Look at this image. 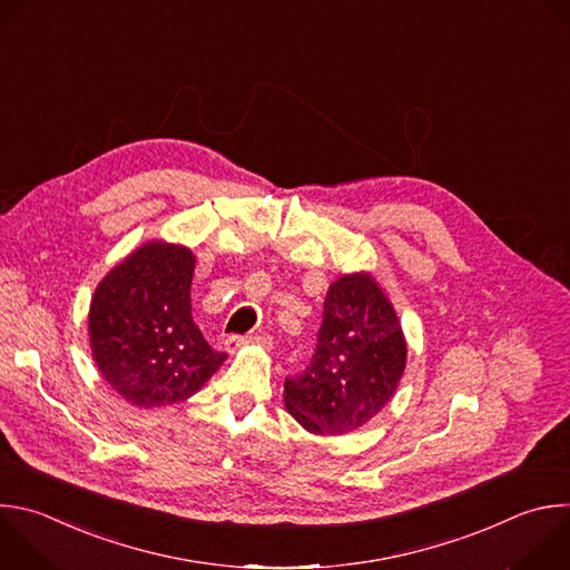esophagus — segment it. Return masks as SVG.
<instances>
[{
  "mask_svg": "<svg viewBox=\"0 0 570 570\" xmlns=\"http://www.w3.org/2000/svg\"><path fill=\"white\" fill-rule=\"evenodd\" d=\"M248 344H271V337L266 333H255V335H230L226 342H224V348L228 353H237L239 348L248 346Z\"/></svg>",
  "mask_w": 570,
  "mask_h": 570,
  "instance_id": "esophagus-1",
  "label": "esophagus"
}]
</instances>
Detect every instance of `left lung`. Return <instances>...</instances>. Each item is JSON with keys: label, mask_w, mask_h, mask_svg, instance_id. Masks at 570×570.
<instances>
[{"label": "left lung", "mask_w": 570, "mask_h": 570, "mask_svg": "<svg viewBox=\"0 0 570 570\" xmlns=\"http://www.w3.org/2000/svg\"><path fill=\"white\" fill-rule=\"evenodd\" d=\"M407 366L396 308L368 271L337 277L324 297L317 348L284 383L286 412L315 436L364 428L394 399Z\"/></svg>", "instance_id": "obj_1"}]
</instances>
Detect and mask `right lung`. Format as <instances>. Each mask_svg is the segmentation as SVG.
<instances>
[{"label":"right lung","instance_id":"1","mask_svg":"<svg viewBox=\"0 0 570 570\" xmlns=\"http://www.w3.org/2000/svg\"><path fill=\"white\" fill-rule=\"evenodd\" d=\"M193 248L149 239L98 282L87 326L109 387L138 410L193 399L224 364L193 322Z\"/></svg>","mask_w":570,"mask_h":570}]
</instances>
